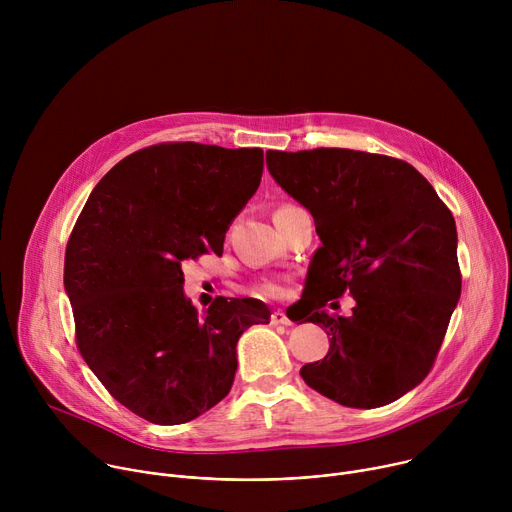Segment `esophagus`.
Returning a JSON list of instances; mask_svg holds the SVG:
<instances>
[{
    "mask_svg": "<svg viewBox=\"0 0 512 512\" xmlns=\"http://www.w3.org/2000/svg\"><path fill=\"white\" fill-rule=\"evenodd\" d=\"M271 324H281V326H289L291 324V320L285 316V312H281V310H275L273 314H271Z\"/></svg>",
    "mask_w": 512,
    "mask_h": 512,
    "instance_id": "esophagus-1",
    "label": "esophagus"
}]
</instances>
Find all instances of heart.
<instances>
[{
	"instance_id": "obj_1",
	"label": "heart",
	"mask_w": 512,
	"mask_h": 512,
	"mask_svg": "<svg viewBox=\"0 0 512 512\" xmlns=\"http://www.w3.org/2000/svg\"><path fill=\"white\" fill-rule=\"evenodd\" d=\"M285 206H289V204H281L277 210H281V208H285ZM277 210H275V212H277ZM255 289H257V294H261V296H269V298L281 296V285L275 283V281H263V283H259Z\"/></svg>"
}]
</instances>
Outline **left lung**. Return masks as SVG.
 Listing matches in <instances>:
<instances>
[{
    "instance_id": "left-lung-1",
    "label": "left lung",
    "mask_w": 512,
    "mask_h": 512,
    "mask_svg": "<svg viewBox=\"0 0 512 512\" xmlns=\"http://www.w3.org/2000/svg\"><path fill=\"white\" fill-rule=\"evenodd\" d=\"M267 168L312 212L322 241L304 304L330 350L304 364L302 379L344 407L397 401L431 371L460 300L450 208L411 164L381 154L271 150ZM344 293L357 302L352 317L321 310Z\"/></svg>"
}]
</instances>
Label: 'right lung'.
I'll return each mask as SVG.
<instances>
[{
	"instance_id": "right-lung-1",
	"label": "right lung",
	"mask_w": 512,
	"mask_h": 512,
	"mask_svg": "<svg viewBox=\"0 0 512 512\" xmlns=\"http://www.w3.org/2000/svg\"><path fill=\"white\" fill-rule=\"evenodd\" d=\"M261 174V148L168 141L123 158L81 210L64 255L77 348L135 415L178 425L223 401L239 336L269 324L253 298H216L200 318L182 289V261L223 253Z\"/></svg>"
}]
</instances>
